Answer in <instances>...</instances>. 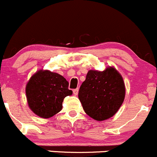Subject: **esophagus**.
<instances>
[{
    "label": "esophagus",
    "instance_id": "esophagus-1",
    "mask_svg": "<svg viewBox=\"0 0 157 157\" xmlns=\"http://www.w3.org/2000/svg\"><path fill=\"white\" fill-rule=\"evenodd\" d=\"M78 91H79V90H78V88L77 89H75V90H73V92H74V94L75 95H77V94H78Z\"/></svg>",
    "mask_w": 157,
    "mask_h": 157
}]
</instances>
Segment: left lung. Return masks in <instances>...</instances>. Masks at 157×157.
<instances>
[{
	"label": "left lung",
	"mask_w": 157,
	"mask_h": 157,
	"mask_svg": "<svg viewBox=\"0 0 157 157\" xmlns=\"http://www.w3.org/2000/svg\"><path fill=\"white\" fill-rule=\"evenodd\" d=\"M122 76L113 67L103 71H89L79 90L78 97L86 113L98 121L117 112L125 98Z\"/></svg>",
	"instance_id": "8db88e82"
}]
</instances>
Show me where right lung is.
I'll list each match as a JSON object with an SVG mask.
<instances>
[{
	"label": "right lung",
	"mask_w": 157,
	"mask_h": 157,
	"mask_svg": "<svg viewBox=\"0 0 157 157\" xmlns=\"http://www.w3.org/2000/svg\"><path fill=\"white\" fill-rule=\"evenodd\" d=\"M68 84L60 74L39 71L26 86V96L31 110L43 118L56 114L62 109L64 98L72 94Z\"/></svg>",
	"instance_id": "add662e5"
}]
</instances>
